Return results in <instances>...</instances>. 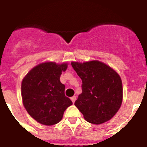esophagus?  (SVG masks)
Returning <instances> with one entry per match:
<instances>
[{"label":"esophagus","mask_w":147,"mask_h":147,"mask_svg":"<svg viewBox=\"0 0 147 147\" xmlns=\"http://www.w3.org/2000/svg\"><path fill=\"white\" fill-rule=\"evenodd\" d=\"M70 99H71V101L73 102V103H74L75 101H76V99H77V97H76L75 96H72L71 98H70Z\"/></svg>","instance_id":"obj_1"}]
</instances>
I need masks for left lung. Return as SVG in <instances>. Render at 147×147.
Returning <instances> with one entry per match:
<instances>
[{
  "label": "left lung",
  "mask_w": 147,
  "mask_h": 147,
  "mask_svg": "<svg viewBox=\"0 0 147 147\" xmlns=\"http://www.w3.org/2000/svg\"><path fill=\"white\" fill-rule=\"evenodd\" d=\"M71 65L83 83L82 93L75 102V106L90 123L99 124L110 120L122 103L120 76L98 61L72 62Z\"/></svg>",
  "instance_id": "left-lung-1"
}]
</instances>
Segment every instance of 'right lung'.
<instances>
[{
	"label": "right lung",
	"instance_id": "add662e5",
	"mask_svg": "<svg viewBox=\"0 0 147 147\" xmlns=\"http://www.w3.org/2000/svg\"><path fill=\"white\" fill-rule=\"evenodd\" d=\"M67 68L65 63H42L32 68L22 81L23 105L29 115L40 124H57L67 108L73 104L64 94L65 86L60 81Z\"/></svg>",
	"mask_w": 147,
	"mask_h": 147
}]
</instances>
